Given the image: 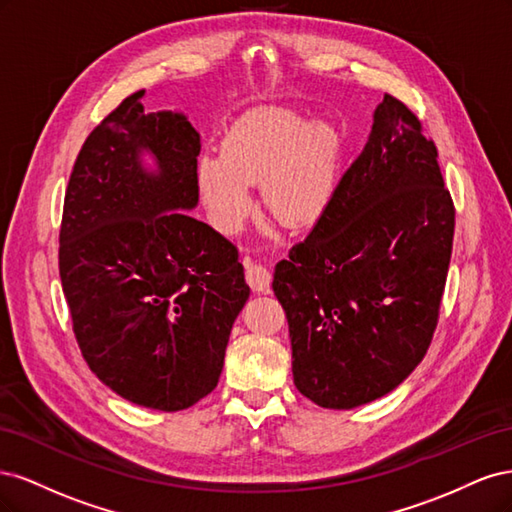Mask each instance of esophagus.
<instances>
[{
	"label": "esophagus",
	"instance_id": "1",
	"mask_svg": "<svg viewBox=\"0 0 512 512\" xmlns=\"http://www.w3.org/2000/svg\"><path fill=\"white\" fill-rule=\"evenodd\" d=\"M245 280L252 290H267L271 284V271L265 265H258L252 258H245Z\"/></svg>",
	"mask_w": 512,
	"mask_h": 512
}]
</instances>
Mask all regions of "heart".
I'll return each mask as SVG.
<instances>
[{
  "mask_svg": "<svg viewBox=\"0 0 512 512\" xmlns=\"http://www.w3.org/2000/svg\"><path fill=\"white\" fill-rule=\"evenodd\" d=\"M342 141L327 121L307 123L286 108H254L232 123L220 156L200 160L198 181L213 224L235 230L260 181L267 209L288 226L318 220L333 198Z\"/></svg>",
  "mask_w": 512,
  "mask_h": 512,
  "instance_id": "heart-1",
  "label": "heart"
}]
</instances>
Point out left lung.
<instances>
[{"label":"left lung","instance_id":"obj_1","mask_svg":"<svg viewBox=\"0 0 512 512\" xmlns=\"http://www.w3.org/2000/svg\"><path fill=\"white\" fill-rule=\"evenodd\" d=\"M455 205L438 147L391 94L309 235L275 269L294 386L350 410L404 382L438 327Z\"/></svg>","mask_w":512,"mask_h":512}]
</instances>
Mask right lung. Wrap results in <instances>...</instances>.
<instances>
[{"mask_svg": "<svg viewBox=\"0 0 512 512\" xmlns=\"http://www.w3.org/2000/svg\"><path fill=\"white\" fill-rule=\"evenodd\" d=\"M143 96L121 100L79 151L59 277L89 369L132 404L177 412L218 386L250 286L237 245L183 211L198 203V132L179 113H145Z\"/></svg>", "mask_w": 512, "mask_h": 512, "instance_id": "right-lung-1", "label": "right lung"}]
</instances>
